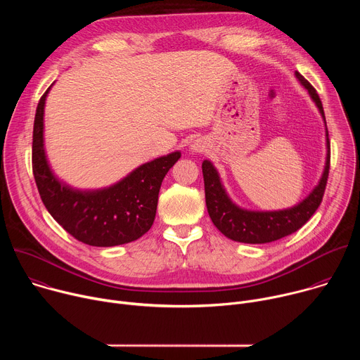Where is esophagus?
<instances>
[{
	"mask_svg": "<svg viewBox=\"0 0 360 360\" xmlns=\"http://www.w3.org/2000/svg\"><path fill=\"white\" fill-rule=\"evenodd\" d=\"M191 149H192V150H195V152L202 150V145L199 143V141H196V142H193V143L191 145Z\"/></svg>",
	"mask_w": 360,
	"mask_h": 360,
	"instance_id": "obj_1",
	"label": "esophagus"
}]
</instances>
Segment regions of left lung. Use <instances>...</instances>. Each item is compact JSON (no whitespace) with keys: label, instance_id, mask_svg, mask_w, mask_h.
Here are the masks:
<instances>
[{"label":"left lung","instance_id":"1","mask_svg":"<svg viewBox=\"0 0 360 360\" xmlns=\"http://www.w3.org/2000/svg\"><path fill=\"white\" fill-rule=\"evenodd\" d=\"M300 84L307 89L315 104L318 105L323 120L325 112L322 107V101L316 89L306 81L303 75L296 72ZM326 124V121H325ZM326 143H328V157L323 175L319 185L312 191V193L303 199L296 207L283 211L275 212H252L238 208L231 202L225 189L221 185L217 169L210 161L202 162V174L205 184V200H207L208 214L214 225L229 239L243 243H266L278 240L283 236H288L297 229H300L311 217L316 212L323 199V193L328 184L329 168H330V141L329 132L326 128Z\"/></svg>","mask_w":360,"mask_h":360}]
</instances>
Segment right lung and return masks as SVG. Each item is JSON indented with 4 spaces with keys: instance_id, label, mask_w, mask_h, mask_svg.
Segmentation results:
<instances>
[{
    "instance_id": "1",
    "label": "right lung",
    "mask_w": 360,
    "mask_h": 360,
    "mask_svg": "<svg viewBox=\"0 0 360 360\" xmlns=\"http://www.w3.org/2000/svg\"><path fill=\"white\" fill-rule=\"evenodd\" d=\"M39 98L32 132V172L45 208L71 236L91 246H115L141 238L153 224L158 193L181 152L148 162L102 191H74L51 172L44 152V105Z\"/></svg>"
}]
</instances>
